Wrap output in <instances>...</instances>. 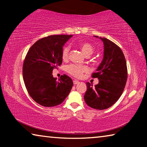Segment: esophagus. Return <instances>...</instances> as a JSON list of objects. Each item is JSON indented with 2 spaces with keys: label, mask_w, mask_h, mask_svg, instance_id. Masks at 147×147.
<instances>
[{
  "label": "esophagus",
  "mask_w": 147,
  "mask_h": 147,
  "mask_svg": "<svg viewBox=\"0 0 147 147\" xmlns=\"http://www.w3.org/2000/svg\"><path fill=\"white\" fill-rule=\"evenodd\" d=\"M78 83H79V82L78 80H73V84H74V85H76V84H78Z\"/></svg>",
  "instance_id": "obj_1"
}]
</instances>
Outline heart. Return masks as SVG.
<instances>
[{"instance_id":"1","label":"heart","mask_w":147,"mask_h":147,"mask_svg":"<svg viewBox=\"0 0 147 147\" xmlns=\"http://www.w3.org/2000/svg\"><path fill=\"white\" fill-rule=\"evenodd\" d=\"M79 47L83 53L87 56H90L94 51V47L88 42H82L79 44ZM69 53H70L69 46L65 45L63 47L61 51V58L63 60H67L69 57ZM66 70L71 75L76 77V78H80L82 76L83 73L87 71V67L83 65L71 64L67 67Z\"/></svg>"}]
</instances>
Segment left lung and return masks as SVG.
Returning <instances> with one entry per match:
<instances>
[{"label": "left lung", "instance_id": "left-lung-1", "mask_svg": "<svg viewBox=\"0 0 147 147\" xmlns=\"http://www.w3.org/2000/svg\"><path fill=\"white\" fill-rule=\"evenodd\" d=\"M99 38L104 43V58L96 73L91 76L97 78L99 82L94 87L86 83L84 100L91 108L102 110L113 105L120 98L127 80L128 71L120 47L105 38Z\"/></svg>", "mask_w": 147, "mask_h": 147}]
</instances>
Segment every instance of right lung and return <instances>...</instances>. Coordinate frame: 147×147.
I'll use <instances>...</instances> for the list:
<instances>
[{
	"label": "right lung",
	"instance_id": "right-lung-1",
	"mask_svg": "<svg viewBox=\"0 0 147 147\" xmlns=\"http://www.w3.org/2000/svg\"><path fill=\"white\" fill-rule=\"evenodd\" d=\"M72 36L54 35L41 38L26 54L23 67L24 82L30 96L41 106L59 105L71 90L73 82L70 77L63 74L57 80L53 71L62 63V49Z\"/></svg>",
	"mask_w": 147,
	"mask_h": 147
}]
</instances>
